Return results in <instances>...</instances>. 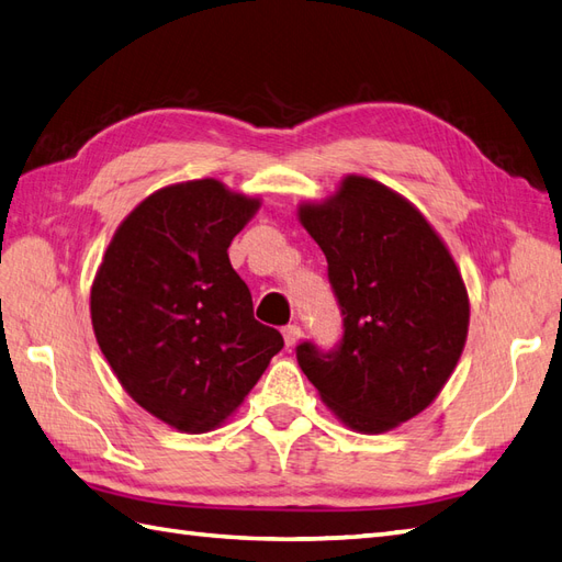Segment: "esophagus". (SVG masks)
I'll return each instance as SVG.
<instances>
[{"label": "esophagus", "instance_id": "esophagus-1", "mask_svg": "<svg viewBox=\"0 0 562 562\" xmlns=\"http://www.w3.org/2000/svg\"><path fill=\"white\" fill-rule=\"evenodd\" d=\"M300 336H303V331H300V326H297V324L283 326V340H285V346H289V348H293V346L297 344Z\"/></svg>", "mask_w": 562, "mask_h": 562}]
</instances>
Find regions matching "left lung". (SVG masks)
I'll list each match as a JSON object with an SVG mask.
<instances>
[{
    "mask_svg": "<svg viewBox=\"0 0 562 562\" xmlns=\"http://www.w3.org/2000/svg\"><path fill=\"white\" fill-rule=\"evenodd\" d=\"M297 214L326 255L344 317L338 344L303 340L297 364L350 429L398 427L439 395L468 338L470 303L453 257L413 204L364 176Z\"/></svg>",
    "mask_w": 562,
    "mask_h": 562,
    "instance_id": "8db88e82",
    "label": "left lung"
}]
</instances>
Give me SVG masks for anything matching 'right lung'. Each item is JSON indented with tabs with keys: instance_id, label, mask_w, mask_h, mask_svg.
Masks as SVG:
<instances>
[{
	"instance_id": "obj_1",
	"label": "right lung",
	"mask_w": 562,
	"mask_h": 562,
	"mask_svg": "<svg viewBox=\"0 0 562 562\" xmlns=\"http://www.w3.org/2000/svg\"><path fill=\"white\" fill-rule=\"evenodd\" d=\"M257 207L214 178L161 188L119 226L94 277L102 355L131 398L178 431L218 427L283 348L226 252Z\"/></svg>"
}]
</instances>
